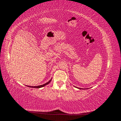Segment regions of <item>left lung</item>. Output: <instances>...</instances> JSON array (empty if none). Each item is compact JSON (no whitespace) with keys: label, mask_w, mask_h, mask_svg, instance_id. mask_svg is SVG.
<instances>
[{"label":"left lung","mask_w":121,"mask_h":121,"mask_svg":"<svg viewBox=\"0 0 121 121\" xmlns=\"http://www.w3.org/2000/svg\"><path fill=\"white\" fill-rule=\"evenodd\" d=\"M79 88V89H81V88Z\"/></svg>","instance_id":"8db88e82"}]
</instances>
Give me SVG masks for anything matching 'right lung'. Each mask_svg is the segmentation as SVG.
Wrapping results in <instances>:
<instances>
[{
    "instance_id": "right-lung-1",
    "label": "right lung",
    "mask_w": 121,
    "mask_h": 121,
    "mask_svg": "<svg viewBox=\"0 0 121 121\" xmlns=\"http://www.w3.org/2000/svg\"><path fill=\"white\" fill-rule=\"evenodd\" d=\"M51 81H52V79H50L48 82L46 83L45 84H44L43 85H39V86H27V85H26V86H28V87H31V88H40L43 87H44V86H45V85H47V84H48L51 82Z\"/></svg>"
}]
</instances>
